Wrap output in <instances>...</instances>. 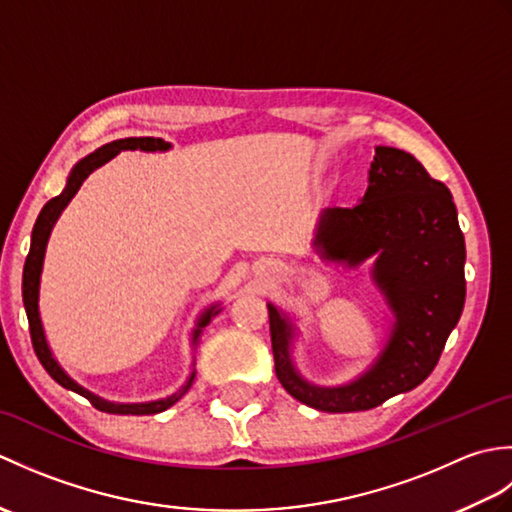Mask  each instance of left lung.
<instances>
[{
    "instance_id": "1",
    "label": "left lung",
    "mask_w": 512,
    "mask_h": 512,
    "mask_svg": "<svg viewBox=\"0 0 512 512\" xmlns=\"http://www.w3.org/2000/svg\"><path fill=\"white\" fill-rule=\"evenodd\" d=\"M314 246L323 259L350 268L376 257L374 279L396 325L367 374L352 385L321 389L295 372L290 323L268 306L279 383L303 405L328 413L374 409L418 387L438 365L466 297L464 235L447 184L407 151L376 147L363 202L325 211Z\"/></svg>"
}]
</instances>
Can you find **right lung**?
<instances>
[{"mask_svg":"<svg viewBox=\"0 0 512 512\" xmlns=\"http://www.w3.org/2000/svg\"><path fill=\"white\" fill-rule=\"evenodd\" d=\"M171 145L165 143L162 138H121V140H114V143H107L103 145L101 149H96L94 154L85 156L79 165H76L70 173L68 178V184H65L63 193H59L57 198L48 200L46 204H43V209L37 217L35 222V228H32V239H30V250H28V257H26V264H24V279H21V297H24V308H26V314H28V328H30V341H32V347H35V354L39 358V363L43 365V369L57 380V383L65 389H72L76 391V394H81L83 398H88L92 402V407H96L99 411H105V413H121V416H149V413H160L169 409L173 402H178L182 398L184 391H187L193 383V376L189 378V383L184 385L178 394H173L165 400H156V402H140V405H116V402H107V400H101L96 398L94 394H90L88 389H83L81 385H76L74 380L63 372V369L59 367V363L54 361L52 354H50V347L46 343V336H43V328H41V319H39V306H37V299H39V277H41V266H43V253H46V244H48V237H50V231L54 222H57V217L61 215V211L68 206V202L74 198V193L81 189V184L85 182V178L90 176V173L94 169H99L101 165H105L107 160H112L118 151L123 149H143V151H165L169 149ZM220 312L217 310V306L209 308L204 314L202 319L198 323V330H195L193 334V341H198V336L202 332L204 325H209L211 317H215V314Z\"/></svg>","mask_w":512,"mask_h":512,"instance_id":"add662e5","label":"right lung"}]
</instances>
